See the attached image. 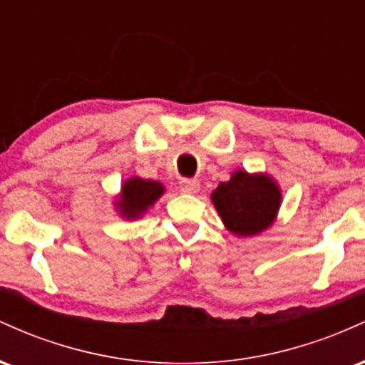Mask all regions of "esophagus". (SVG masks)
<instances>
[{
  "mask_svg": "<svg viewBox=\"0 0 365 365\" xmlns=\"http://www.w3.org/2000/svg\"><path fill=\"white\" fill-rule=\"evenodd\" d=\"M200 188V182L195 178H183L182 182H180V190L183 192V194H197Z\"/></svg>",
  "mask_w": 365,
  "mask_h": 365,
  "instance_id": "34e87169",
  "label": "esophagus"
}]
</instances>
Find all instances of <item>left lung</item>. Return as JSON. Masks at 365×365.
I'll use <instances>...</instances> for the list:
<instances>
[{"mask_svg":"<svg viewBox=\"0 0 365 365\" xmlns=\"http://www.w3.org/2000/svg\"><path fill=\"white\" fill-rule=\"evenodd\" d=\"M226 230L237 237H254L269 228L282 206V190L266 173L238 170L211 194Z\"/></svg>","mask_w":365,"mask_h":365,"instance_id":"obj_1","label":"left lung"}]
</instances>
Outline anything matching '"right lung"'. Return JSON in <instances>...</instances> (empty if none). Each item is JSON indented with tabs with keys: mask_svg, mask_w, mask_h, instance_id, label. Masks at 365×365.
I'll list each match as a JSON object with an SVG mask.
<instances>
[{
	"mask_svg": "<svg viewBox=\"0 0 365 365\" xmlns=\"http://www.w3.org/2000/svg\"><path fill=\"white\" fill-rule=\"evenodd\" d=\"M165 194L163 183L156 180H144L132 177L121 185V194L116 199V209L127 220H137L148 212V209Z\"/></svg>",
	"mask_w": 365,
	"mask_h": 365,
	"instance_id": "right-lung-1",
	"label": "right lung"
}]
</instances>
